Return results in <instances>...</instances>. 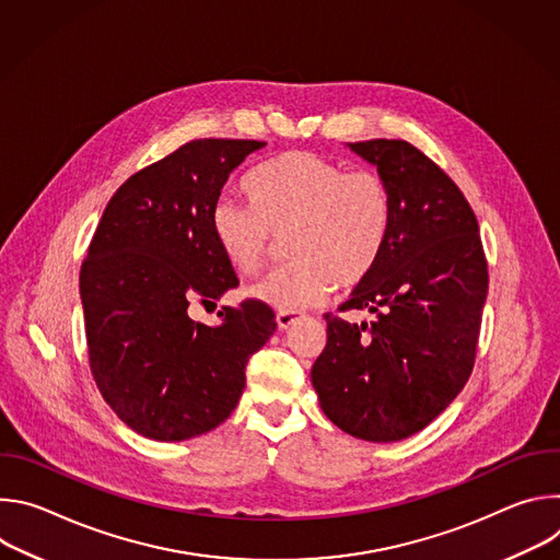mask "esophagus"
Masks as SVG:
<instances>
[{
  "mask_svg": "<svg viewBox=\"0 0 560 560\" xmlns=\"http://www.w3.org/2000/svg\"><path fill=\"white\" fill-rule=\"evenodd\" d=\"M303 316H305V314H301V312L281 310V312H277V326H279V330H290L294 324L301 322Z\"/></svg>",
  "mask_w": 560,
  "mask_h": 560,
  "instance_id": "obj_1",
  "label": "esophagus"
}]
</instances>
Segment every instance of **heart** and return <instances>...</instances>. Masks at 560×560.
<instances>
[{"label":"heart","mask_w":560,"mask_h":560,"mask_svg":"<svg viewBox=\"0 0 560 560\" xmlns=\"http://www.w3.org/2000/svg\"><path fill=\"white\" fill-rule=\"evenodd\" d=\"M255 203L223 195L210 223L225 257L255 272L275 234H290L294 261L253 285V294L281 310L324 301L337 285L361 281L376 264L392 219L389 190L374 173H348L335 159L290 150L261 164L248 179Z\"/></svg>","instance_id":"heart-1"}]
</instances>
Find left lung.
I'll use <instances>...</instances> for the list:
<instances>
[{
  "label": "left lung",
  "instance_id": "left-lung-1",
  "mask_svg": "<svg viewBox=\"0 0 560 560\" xmlns=\"http://www.w3.org/2000/svg\"><path fill=\"white\" fill-rule=\"evenodd\" d=\"M389 190L383 250L343 310L326 314L328 343L312 365L324 415L343 432L404 441L430 425L467 383L483 305L488 261L476 217L456 184L412 143H348Z\"/></svg>",
  "mask_w": 560,
  "mask_h": 560
}]
</instances>
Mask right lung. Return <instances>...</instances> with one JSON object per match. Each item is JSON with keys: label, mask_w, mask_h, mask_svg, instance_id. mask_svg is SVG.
Returning a JSON list of instances; mask_svg holds the SVG:
<instances>
[{"label": "right lung", "mask_w": 560, "mask_h": 560, "mask_svg": "<svg viewBox=\"0 0 560 560\" xmlns=\"http://www.w3.org/2000/svg\"><path fill=\"white\" fill-rule=\"evenodd\" d=\"M266 141L195 139L108 201L79 275L95 383L113 412L152 441H186L221 425L246 387L248 359L275 335L261 301L197 324L238 283L210 214L228 177Z\"/></svg>", "instance_id": "right-lung-1"}]
</instances>
